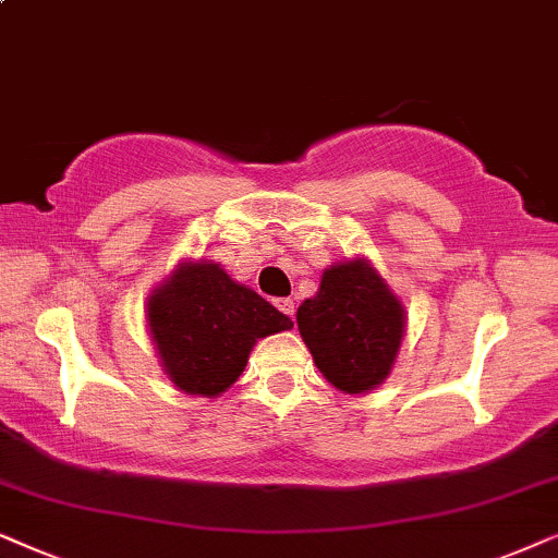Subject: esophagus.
<instances>
[{
  "instance_id": "esophagus-1",
  "label": "esophagus",
  "mask_w": 558,
  "mask_h": 558,
  "mask_svg": "<svg viewBox=\"0 0 558 558\" xmlns=\"http://www.w3.org/2000/svg\"><path fill=\"white\" fill-rule=\"evenodd\" d=\"M275 306L283 311L286 316L295 318V303H293V299H278V301H275Z\"/></svg>"
}]
</instances>
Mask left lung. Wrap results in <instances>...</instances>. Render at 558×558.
I'll list each match as a JSON object with an SVG mask.
<instances>
[{
	"label": "left lung",
	"instance_id": "obj_1",
	"mask_svg": "<svg viewBox=\"0 0 558 558\" xmlns=\"http://www.w3.org/2000/svg\"><path fill=\"white\" fill-rule=\"evenodd\" d=\"M295 322L316 367L349 396L373 390L390 375L405 331L403 306L362 259L329 267Z\"/></svg>",
	"mask_w": 558,
	"mask_h": 558
}]
</instances>
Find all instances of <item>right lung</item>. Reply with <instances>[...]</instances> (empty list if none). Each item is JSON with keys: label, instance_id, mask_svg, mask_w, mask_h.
Here are the masks:
<instances>
[{"label": "right lung", "instance_id": "add662e5", "mask_svg": "<svg viewBox=\"0 0 558 558\" xmlns=\"http://www.w3.org/2000/svg\"><path fill=\"white\" fill-rule=\"evenodd\" d=\"M162 367L191 396H219L242 375L252 344L293 322L214 263L183 265L147 303Z\"/></svg>", "mask_w": 558, "mask_h": 558}]
</instances>
